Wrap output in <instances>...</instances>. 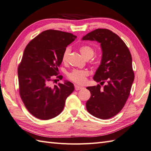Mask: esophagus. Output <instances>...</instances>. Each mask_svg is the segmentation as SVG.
<instances>
[{"instance_id": "obj_1", "label": "esophagus", "mask_w": 151, "mask_h": 151, "mask_svg": "<svg viewBox=\"0 0 151 151\" xmlns=\"http://www.w3.org/2000/svg\"><path fill=\"white\" fill-rule=\"evenodd\" d=\"M83 87H81V86H78V85H75V90H81V89H83Z\"/></svg>"}]
</instances>
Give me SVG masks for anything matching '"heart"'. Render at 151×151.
<instances>
[{"instance_id": "obj_1", "label": "heart", "mask_w": 151, "mask_h": 151, "mask_svg": "<svg viewBox=\"0 0 151 151\" xmlns=\"http://www.w3.org/2000/svg\"><path fill=\"white\" fill-rule=\"evenodd\" d=\"M81 54L84 59H90L93 56L95 50L93 48L89 45H83L79 48ZM70 52V49L69 47L66 48L62 56V61L66 63L67 61L68 55ZM88 73L86 70H73L72 72L68 73V78L72 81L78 84H83L86 81V77Z\"/></svg>"}]
</instances>
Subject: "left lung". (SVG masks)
I'll return each mask as SVG.
<instances>
[{
    "label": "left lung",
    "instance_id": "left-lung-1",
    "mask_svg": "<svg viewBox=\"0 0 151 151\" xmlns=\"http://www.w3.org/2000/svg\"><path fill=\"white\" fill-rule=\"evenodd\" d=\"M82 40L98 42L102 50L101 64L93 77L101 84L86 88L91 93L87 111L101 119L112 118L124 108L134 79L130 51L118 35L107 29H95Z\"/></svg>",
    "mask_w": 151,
    "mask_h": 151
}]
</instances>
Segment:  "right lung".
Here are the masks:
<instances>
[{"label": "right lung", "instance_id": "add662e5", "mask_svg": "<svg viewBox=\"0 0 151 151\" xmlns=\"http://www.w3.org/2000/svg\"><path fill=\"white\" fill-rule=\"evenodd\" d=\"M77 36L72 33L49 29L29 42L18 65L19 93L25 108L36 118L49 120L64 108L65 101L73 90V84L65 81L50 86L56 79L64 51Z\"/></svg>", "mask_w": 151, "mask_h": 151}]
</instances>
